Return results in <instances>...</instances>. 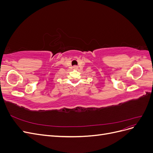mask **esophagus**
Returning <instances> with one entry per match:
<instances>
[{
  "label": "esophagus",
  "mask_w": 153,
  "mask_h": 153,
  "mask_svg": "<svg viewBox=\"0 0 153 153\" xmlns=\"http://www.w3.org/2000/svg\"><path fill=\"white\" fill-rule=\"evenodd\" d=\"M73 69H78V66H73Z\"/></svg>",
  "instance_id": "1"
}]
</instances>
